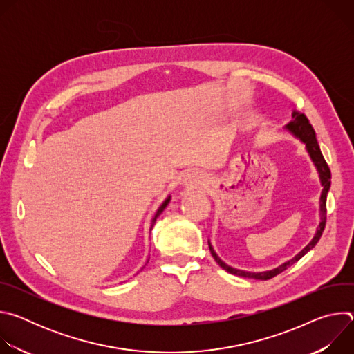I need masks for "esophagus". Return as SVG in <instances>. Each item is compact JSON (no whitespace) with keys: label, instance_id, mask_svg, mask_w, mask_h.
<instances>
[{"label":"esophagus","instance_id":"esophagus-1","mask_svg":"<svg viewBox=\"0 0 354 354\" xmlns=\"http://www.w3.org/2000/svg\"><path fill=\"white\" fill-rule=\"evenodd\" d=\"M206 178L203 176V174H200L197 171H192L185 176L183 185L189 189H198V187H203L206 186Z\"/></svg>","mask_w":354,"mask_h":354}]
</instances>
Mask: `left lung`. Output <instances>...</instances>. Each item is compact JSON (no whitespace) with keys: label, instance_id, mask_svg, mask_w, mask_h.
Segmentation results:
<instances>
[{"label":"left lung","instance_id":"1","mask_svg":"<svg viewBox=\"0 0 354 354\" xmlns=\"http://www.w3.org/2000/svg\"><path fill=\"white\" fill-rule=\"evenodd\" d=\"M286 129H287L290 133H292L295 137H298L302 142L306 144L308 154H310L313 162L315 164V167H317V169H318L319 179H321V185L324 186L322 193H321V200H319V209H321V213H319V214H321L319 227H318L317 234L314 235L313 241H311L304 249H302L297 257H294L291 261L283 263L281 266H279V268H276V269H273V270L261 272V273L243 272V270H238V269H234V268L225 265V263L217 257V254L214 252L212 243L209 242V248H210V252H212V255H213L214 261H216L225 272H228V273H231V274L241 276V277H248V279H257V280H269V279L277 276L279 273L284 272L287 268H290L292 263H295L297 261H299L302 257H304L310 249H313V248L317 245V242L319 241V238H321V235H322V232H324V230H325V224H326V196H328V190H329V187H330V169H329V167H328V164H326V161H325V158H324V156H322V153H321V148H319V145H318L317 136H315V130H314V127L311 126V123H310V120L307 119V116H306L304 113L297 112V111L292 112V120L286 126Z\"/></svg>","mask_w":354,"mask_h":354}]
</instances>
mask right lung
I'll list each match as a JSON object with an SVG mask.
<instances>
[{
    "label": "right lung",
    "mask_w": 354,
    "mask_h": 354,
    "mask_svg": "<svg viewBox=\"0 0 354 354\" xmlns=\"http://www.w3.org/2000/svg\"><path fill=\"white\" fill-rule=\"evenodd\" d=\"M169 200H171V197H169V196H168V198H167V200H165V201H164V203H162V205H161V207H160V209H158V210H157V213H156V217H154V218H153V224H151V228H153V225H154V223H156V220H157V217H158V216H160V214H161V213H162V212H164V209H165V207H167V206H168V203H169Z\"/></svg>",
    "instance_id": "right-lung-1"
}]
</instances>
